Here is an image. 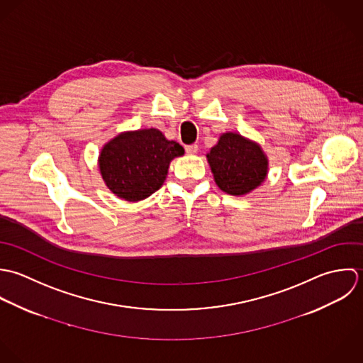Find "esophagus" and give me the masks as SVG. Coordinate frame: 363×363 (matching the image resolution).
Instances as JSON below:
<instances>
[{
	"mask_svg": "<svg viewBox=\"0 0 363 363\" xmlns=\"http://www.w3.org/2000/svg\"><path fill=\"white\" fill-rule=\"evenodd\" d=\"M198 145H186L185 147V151H186V154H189V155H194V154H196L198 152Z\"/></svg>",
	"mask_w": 363,
	"mask_h": 363,
	"instance_id": "34e87169",
	"label": "esophagus"
}]
</instances>
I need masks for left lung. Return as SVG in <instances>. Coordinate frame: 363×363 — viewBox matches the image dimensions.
Here are the masks:
<instances>
[{
  "label": "left lung",
  "mask_w": 363,
  "mask_h": 363,
  "mask_svg": "<svg viewBox=\"0 0 363 363\" xmlns=\"http://www.w3.org/2000/svg\"><path fill=\"white\" fill-rule=\"evenodd\" d=\"M206 157L218 188L233 196L254 191L268 174V157L261 145L238 133H223Z\"/></svg>",
  "instance_id": "left-lung-1"
}]
</instances>
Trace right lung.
Masks as SVG:
<instances>
[{
	"instance_id": "obj_1",
	"label": "right lung",
	"mask_w": 363,
	"mask_h": 363,
	"mask_svg": "<svg viewBox=\"0 0 363 363\" xmlns=\"http://www.w3.org/2000/svg\"><path fill=\"white\" fill-rule=\"evenodd\" d=\"M184 147L167 140L158 129L123 132L102 147L98 162L106 186L128 202H139L158 191L169 162Z\"/></svg>"
}]
</instances>
